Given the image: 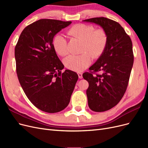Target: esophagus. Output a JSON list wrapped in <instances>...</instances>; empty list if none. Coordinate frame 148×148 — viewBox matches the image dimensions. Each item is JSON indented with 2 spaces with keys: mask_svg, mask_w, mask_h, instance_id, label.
Returning <instances> with one entry per match:
<instances>
[{
  "mask_svg": "<svg viewBox=\"0 0 148 148\" xmlns=\"http://www.w3.org/2000/svg\"><path fill=\"white\" fill-rule=\"evenodd\" d=\"M78 75L79 78L81 79L83 78V74L82 73H78Z\"/></svg>",
  "mask_w": 148,
  "mask_h": 148,
  "instance_id": "esophagus-1",
  "label": "esophagus"
}]
</instances>
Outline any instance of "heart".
Here are the masks:
<instances>
[{"instance_id": "b5f03b06", "label": "heart", "mask_w": 148, "mask_h": 148, "mask_svg": "<svg viewBox=\"0 0 148 148\" xmlns=\"http://www.w3.org/2000/svg\"><path fill=\"white\" fill-rule=\"evenodd\" d=\"M67 34L71 38L82 40L83 42L82 54L71 55L64 60L67 69L77 72L83 71L91 65L92 57L95 59L99 58L105 52L108 44V35L106 30L103 28L96 29L92 25H74L68 29ZM53 46L60 56L64 57L69 53L68 41L62 35L56 36L53 40Z\"/></svg>"}]
</instances>
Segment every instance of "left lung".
<instances>
[{
  "label": "left lung",
  "instance_id": "1",
  "mask_svg": "<svg viewBox=\"0 0 148 148\" xmlns=\"http://www.w3.org/2000/svg\"><path fill=\"white\" fill-rule=\"evenodd\" d=\"M83 21L100 25L108 35L105 52L89 69V72L83 74L89 83V107L95 112H104L117 105L127 90L134 60L132 42L117 21L104 17ZM99 71L102 74L97 73Z\"/></svg>",
  "mask_w": 148,
  "mask_h": 148
}]
</instances>
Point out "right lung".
Masks as SVG:
<instances>
[{
  "mask_svg": "<svg viewBox=\"0 0 148 148\" xmlns=\"http://www.w3.org/2000/svg\"><path fill=\"white\" fill-rule=\"evenodd\" d=\"M71 21L41 19L22 31L15 48L16 71L26 96L38 109L48 113L64 110L78 79L57 56L53 38Z\"/></svg>",
  "mask_w": 148,
  "mask_h": 148,
  "instance_id": "right-lung-1",
  "label": "right lung"
}]
</instances>
